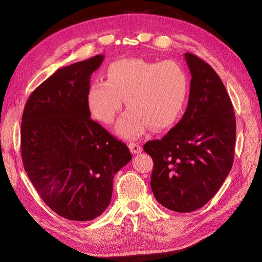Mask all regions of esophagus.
<instances>
[{"label": "esophagus", "instance_id": "34e87169", "mask_svg": "<svg viewBox=\"0 0 262 262\" xmlns=\"http://www.w3.org/2000/svg\"><path fill=\"white\" fill-rule=\"evenodd\" d=\"M129 148H130L132 154H139V153L142 152L141 145L136 143V142H130V143H129Z\"/></svg>", "mask_w": 262, "mask_h": 262}]
</instances>
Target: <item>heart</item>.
<instances>
[{"instance_id": "obj_1", "label": "heart", "mask_w": 262, "mask_h": 262, "mask_svg": "<svg viewBox=\"0 0 262 262\" xmlns=\"http://www.w3.org/2000/svg\"><path fill=\"white\" fill-rule=\"evenodd\" d=\"M189 93V77L173 60L152 62L121 59L107 69V81L91 83L86 94L87 107L97 120L112 123L122 109L128 110L117 124L121 137L132 139L148 129L164 130L181 116Z\"/></svg>"}]
</instances>
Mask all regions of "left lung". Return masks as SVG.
I'll return each instance as SVG.
<instances>
[{"mask_svg":"<svg viewBox=\"0 0 262 262\" xmlns=\"http://www.w3.org/2000/svg\"><path fill=\"white\" fill-rule=\"evenodd\" d=\"M191 73L189 101L180 121L161 140L148 141L155 199L175 212L202 208L217 192L234 162L236 120L225 86L207 62L185 53Z\"/></svg>","mask_w":262,"mask_h":262,"instance_id":"left-lung-1","label":"left lung"}]
</instances>
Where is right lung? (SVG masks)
Returning <instances> with one entry per match:
<instances>
[{
    "mask_svg": "<svg viewBox=\"0 0 262 262\" xmlns=\"http://www.w3.org/2000/svg\"><path fill=\"white\" fill-rule=\"evenodd\" d=\"M102 60L98 54L59 69L31 93L21 118L24 168L45 203L71 221L104 213L115 173L132 158L87 107L91 76Z\"/></svg>",
    "mask_w": 262,
    "mask_h": 262,
    "instance_id": "obj_1",
    "label": "right lung"
}]
</instances>
